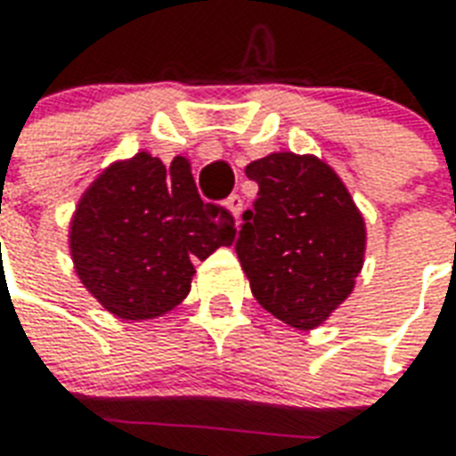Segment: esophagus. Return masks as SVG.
Segmentation results:
<instances>
[{"mask_svg":"<svg viewBox=\"0 0 456 456\" xmlns=\"http://www.w3.org/2000/svg\"><path fill=\"white\" fill-rule=\"evenodd\" d=\"M227 208H229V210H232V215H234L236 220H239V215H241V210H243V199H241V196H239V193H232V196H229V199H227Z\"/></svg>","mask_w":456,"mask_h":456,"instance_id":"obj_1","label":"esophagus"}]
</instances>
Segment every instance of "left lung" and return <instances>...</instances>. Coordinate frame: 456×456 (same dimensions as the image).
<instances>
[{"label":"left lung","instance_id":"obj_1","mask_svg":"<svg viewBox=\"0 0 456 456\" xmlns=\"http://www.w3.org/2000/svg\"><path fill=\"white\" fill-rule=\"evenodd\" d=\"M246 175L260 191L234 248L250 291L274 317L310 331L353 293L364 220L338 175L314 156L272 153Z\"/></svg>","mask_w":456,"mask_h":456}]
</instances>
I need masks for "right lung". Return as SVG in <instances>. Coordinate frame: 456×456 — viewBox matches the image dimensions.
<instances>
[{"instance_id":"add662e5","label":"right lung","mask_w":456,"mask_h":456,"mask_svg":"<svg viewBox=\"0 0 456 456\" xmlns=\"http://www.w3.org/2000/svg\"><path fill=\"white\" fill-rule=\"evenodd\" d=\"M234 217L199 196L189 160L165 167L137 153L110 165L80 199L70 222L77 277L120 319H153L191 289L193 260L232 246Z\"/></svg>"}]
</instances>
